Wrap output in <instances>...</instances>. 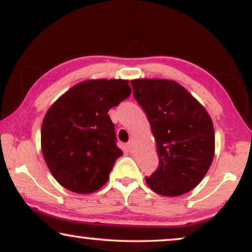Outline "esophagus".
<instances>
[{
	"label": "esophagus",
	"instance_id": "obj_1",
	"mask_svg": "<svg viewBox=\"0 0 252 252\" xmlns=\"http://www.w3.org/2000/svg\"><path fill=\"white\" fill-rule=\"evenodd\" d=\"M126 148H127V150L129 151V153H132V151L134 150V142H133V140H130V141H128V142H127Z\"/></svg>",
	"mask_w": 252,
	"mask_h": 252
}]
</instances>
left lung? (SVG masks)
Wrapping results in <instances>:
<instances>
[{"mask_svg": "<svg viewBox=\"0 0 252 252\" xmlns=\"http://www.w3.org/2000/svg\"><path fill=\"white\" fill-rule=\"evenodd\" d=\"M133 95L156 140L158 168L146 178L157 194L180 196L208 173L215 156L211 117L187 89L166 79H135Z\"/></svg>", "mask_w": 252, "mask_h": 252, "instance_id": "obj_1", "label": "left lung"}]
</instances>
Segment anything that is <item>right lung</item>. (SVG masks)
Listing matches in <instances>:
<instances>
[{
	"label": "right lung",
	"mask_w": 252,
	"mask_h": 252,
	"mask_svg": "<svg viewBox=\"0 0 252 252\" xmlns=\"http://www.w3.org/2000/svg\"><path fill=\"white\" fill-rule=\"evenodd\" d=\"M130 92L128 80L93 79L73 86L50 106L41 127V149L61 186L91 194L105 185L123 155L108 112Z\"/></svg>",
	"instance_id": "1"
}]
</instances>
